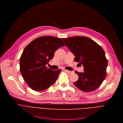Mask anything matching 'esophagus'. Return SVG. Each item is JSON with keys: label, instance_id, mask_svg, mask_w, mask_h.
I'll return each mask as SVG.
<instances>
[{"label": "esophagus", "instance_id": "1", "mask_svg": "<svg viewBox=\"0 0 123 123\" xmlns=\"http://www.w3.org/2000/svg\"><path fill=\"white\" fill-rule=\"evenodd\" d=\"M65 71L67 73H68L69 74H73L74 73L73 71H69V70H65Z\"/></svg>", "mask_w": 123, "mask_h": 123}]
</instances>
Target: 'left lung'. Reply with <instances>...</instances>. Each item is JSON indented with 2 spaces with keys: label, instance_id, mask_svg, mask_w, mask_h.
<instances>
[{
  "label": "left lung",
  "instance_id": "left-lung-1",
  "mask_svg": "<svg viewBox=\"0 0 123 123\" xmlns=\"http://www.w3.org/2000/svg\"><path fill=\"white\" fill-rule=\"evenodd\" d=\"M62 39L75 56V62L84 67V73L75 71L79 78L74 84L84 92L95 90L101 85L106 76L108 62L104 50L96 42L86 37Z\"/></svg>",
  "mask_w": 123,
  "mask_h": 123
}]
</instances>
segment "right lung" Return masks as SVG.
<instances>
[{
	"instance_id": "add662e5",
	"label": "right lung",
	"mask_w": 123,
	"mask_h": 123,
	"mask_svg": "<svg viewBox=\"0 0 123 123\" xmlns=\"http://www.w3.org/2000/svg\"><path fill=\"white\" fill-rule=\"evenodd\" d=\"M64 46L60 38L44 36L34 39L25 47L21 56L20 68L31 88L42 91L55 82L62 70H52L46 64L53 59L55 51Z\"/></svg>"
}]
</instances>
